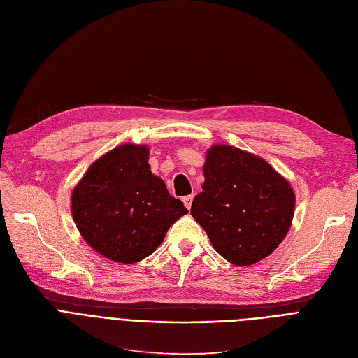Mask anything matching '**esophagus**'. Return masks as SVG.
<instances>
[{"mask_svg":"<svg viewBox=\"0 0 358 358\" xmlns=\"http://www.w3.org/2000/svg\"><path fill=\"white\" fill-rule=\"evenodd\" d=\"M182 202H184V206H186L187 209H190V208H192V202H193V194L184 196V197H182Z\"/></svg>","mask_w":358,"mask_h":358,"instance_id":"1","label":"esophagus"}]
</instances>
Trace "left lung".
<instances>
[{"label": "left lung", "mask_w": 358, "mask_h": 358, "mask_svg": "<svg viewBox=\"0 0 358 358\" xmlns=\"http://www.w3.org/2000/svg\"><path fill=\"white\" fill-rule=\"evenodd\" d=\"M203 176L190 213L217 252L236 266L268 257L294 218L290 184L264 159L231 145L208 150Z\"/></svg>", "instance_id": "left-lung-1"}]
</instances>
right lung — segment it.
Masks as SVG:
<instances>
[{"label": "right lung", "mask_w": 358, "mask_h": 358, "mask_svg": "<svg viewBox=\"0 0 358 358\" xmlns=\"http://www.w3.org/2000/svg\"><path fill=\"white\" fill-rule=\"evenodd\" d=\"M149 149L124 144L92 164L72 193L79 233L99 254L132 264L155 252L189 210L152 174Z\"/></svg>", "instance_id": "obj_1"}]
</instances>
